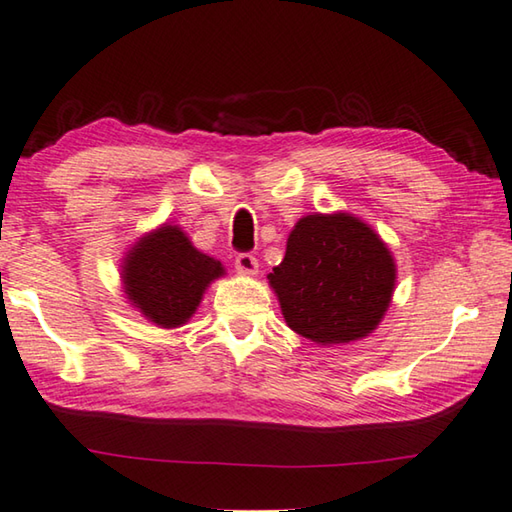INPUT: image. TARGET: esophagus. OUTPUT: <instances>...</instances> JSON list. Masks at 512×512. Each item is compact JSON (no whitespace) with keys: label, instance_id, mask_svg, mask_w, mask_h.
I'll return each mask as SVG.
<instances>
[{"label":"esophagus","instance_id":"34e87169","mask_svg":"<svg viewBox=\"0 0 512 512\" xmlns=\"http://www.w3.org/2000/svg\"><path fill=\"white\" fill-rule=\"evenodd\" d=\"M257 266V257L253 253H239L235 257V268L241 275H255Z\"/></svg>","mask_w":512,"mask_h":512}]
</instances>
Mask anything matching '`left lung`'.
<instances>
[{"mask_svg":"<svg viewBox=\"0 0 512 512\" xmlns=\"http://www.w3.org/2000/svg\"><path fill=\"white\" fill-rule=\"evenodd\" d=\"M395 259L368 223L345 212L302 216L268 273L282 316L305 339L334 345L368 336L395 291Z\"/></svg>","mask_w":512,"mask_h":512,"instance_id":"1","label":"left lung"}]
</instances>
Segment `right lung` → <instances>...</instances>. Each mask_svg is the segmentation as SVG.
Returning <instances> with one entry per match:
<instances>
[{
	"mask_svg": "<svg viewBox=\"0 0 512 512\" xmlns=\"http://www.w3.org/2000/svg\"><path fill=\"white\" fill-rule=\"evenodd\" d=\"M223 273L219 259L196 250L178 225L167 223L137 241L121 266L128 302L167 329L185 325Z\"/></svg>",
	"mask_w": 512,
	"mask_h": 512,
	"instance_id": "obj_1",
	"label": "right lung"
}]
</instances>
